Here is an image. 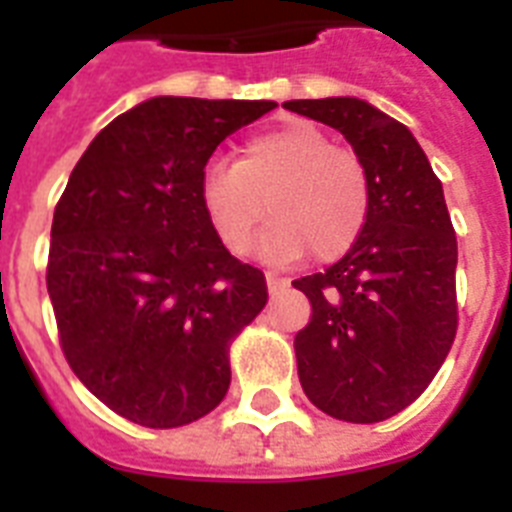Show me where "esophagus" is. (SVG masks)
Masks as SVG:
<instances>
[{
  "label": "esophagus",
  "instance_id": "1",
  "mask_svg": "<svg viewBox=\"0 0 512 512\" xmlns=\"http://www.w3.org/2000/svg\"><path fill=\"white\" fill-rule=\"evenodd\" d=\"M265 284H268V292H271V295H279L281 289L287 287V281L281 279V276H276V273H265Z\"/></svg>",
  "mask_w": 512,
  "mask_h": 512
}]
</instances>
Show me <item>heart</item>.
Here are the masks:
<instances>
[{
  "label": "heart",
  "instance_id": "obj_1",
  "mask_svg": "<svg viewBox=\"0 0 512 512\" xmlns=\"http://www.w3.org/2000/svg\"><path fill=\"white\" fill-rule=\"evenodd\" d=\"M201 207L231 252H244L257 225L273 215L260 239L268 260L308 255L335 260L369 220L372 185L364 162L313 124H289L244 143L239 162L212 159L201 172Z\"/></svg>",
  "mask_w": 512,
  "mask_h": 512
}]
</instances>
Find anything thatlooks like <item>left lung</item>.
<instances>
[{"instance_id": "left-lung-1", "label": "left lung", "mask_w": 512, "mask_h": 512, "mask_svg": "<svg viewBox=\"0 0 512 512\" xmlns=\"http://www.w3.org/2000/svg\"><path fill=\"white\" fill-rule=\"evenodd\" d=\"M284 108L342 132L372 185L356 244L324 273L292 281L313 308L295 337L300 385L335 420L382 422L428 388L457 332V239L444 188L409 127L372 103Z\"/></svg>"}]
</instances>
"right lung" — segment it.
<instances>
[{
  "label": "right lung",
  "instance_id": "1",
  "mask_svg": "<svg viewBox=\"0 0 512 512\" xmlns=\"http://www.w3.org/2000/svg\"><path fill=\"white\" fill-rule=\"evenodd\" d=\"M273 100L151 98L95 135L52 217L47 292L68 366L108 409L180 428L228 393V345L268 303L263 271L201 207L209 156Z\"/></svg>",
  "mask_w": 512,
  "mask_h": 512
}]
</instances>
